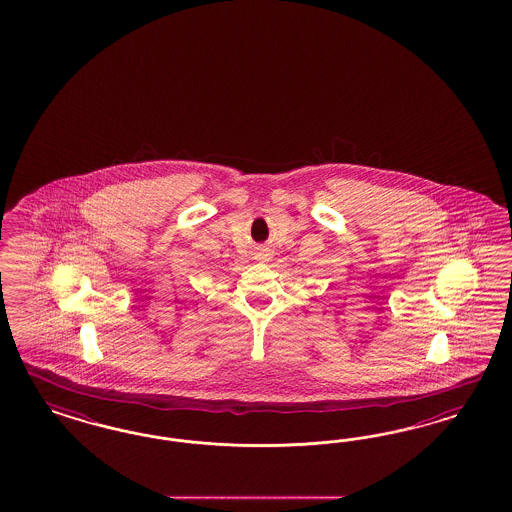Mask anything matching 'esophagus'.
I'll list each match as a JSON object with an SVG mask.
<instances>
[{
  "instance_id": "1",
  "label": "esophagus",
  "mask_w": 512,
  "mask_h": 512,
  "mask_svg": "<svg viewBox=\"0 0 512 512\" xmlns=\"http://www.w3.org/2000/svg\"><path fill=\"white\" fill-rule=\"evenodd\" d=\"M271 258V252L267 250V248H262L260 250V254H258V260H262V262H267Z\"/></svg>"
}]
</instances>
